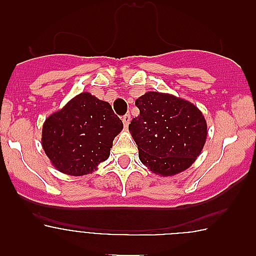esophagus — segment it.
<instances>
[{
  "instance_id": "34e87169",
  "label": "esophagus",
  "mask_w": 256,
  "mask_h": 256,
  "mask_svg": "<svg viewBox=\"0 0 256 256\" xmlns=\"http://www.w3.org/2000/svg\"><path fill=\"white\" fill-rule=\"evenodd\" d=\"M122 120H123L124 126H130V115L126 114L123 118H122Z\"/></svg>"
}]
</instances>
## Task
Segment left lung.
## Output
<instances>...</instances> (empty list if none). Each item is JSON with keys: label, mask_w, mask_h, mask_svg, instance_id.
Listing matches in <instances>:
<instances>
[{"label": "left lung", "mask_w": 256, "mask_h": 256, "mask_svg": "<svg viewBox=\"0 0 256 256\" xmlns=\"http://www.w3.org/2000/svg\"><path fill=\"white\" fill-rule=\"evenodd\" d=\"M140 115L130 130L140 160L162 177L186 170L204 148L206 120L194 104L173 94L148 92L136 100Z\"/></svg>", "instance_id": "8db88e82"}]
</instances>
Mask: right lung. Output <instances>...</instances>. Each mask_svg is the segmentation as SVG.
<instances>
[{
    "mask_svg": "<svg viewBox=\"0 0 256 256\" xmlns=\"http://www.w3.org/2000/svg\"><path fill=\"white\" fill-rule=\"evenodd\" d=\"M122 130L123 123L110 104L83 92L47 118L42 146L58 172L84 176L108 159Z\"/></svg>",
    "mask_w": 256,
    "mask_h": 256,
    "instance_id": "add662e5",
    "label": "right lung"
}]
</instances>
